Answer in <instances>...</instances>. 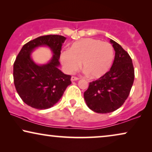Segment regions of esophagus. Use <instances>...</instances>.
Returning <instances> with one entry per match:
<instances>
[{
	"label": "esophagus",
	"mask_w": 152,
	"mask_h": 152,
	"mask_svg": "<svg viewBox=\"0 0 152 152\" xmlns=\"http://www.w3.org/2000/svg\"><path fill=\"white\" fill-rule=\"evenodd\" d=\"M79 78L78 77H71V81L72 82H73V81H77L78 80Z\"/></svg>",
	"instance_id": "1"
}]
</instances>
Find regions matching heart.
Listing matches in <instances>:
<instances>
[{
	"label": "heart",
	"mask_w": 152,
	"mask_h": 152,
	"mask_svg": "<svg viewBox=\"0 0 152 152\" xmlns=\"http://www.w3.org/2000/svg\"><path fill=\"white\" fill-rule=\"evenodd\" d=\"M61 62L68 74L82 68L91 78L104 75L111 68L114 59V50L108 42L99 39H84L72 43L68 50L61 55Z\"/></svg>",
	"instance_id": "heart-1"
}]
</instances>
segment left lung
<instances>
[{"label":"left lung","instance_id":"1","mask_svg":"<svg viewBox=\"0 0 152 152\" xmlns=\"http://www.w3.org/2000/svg\"><path fill=\"white\" fill-rule=\"evenodd\" d=\"M110 43L115 52L111 69L97 80L89 83L84 93L88 107L98 113H111L119 109L129 95L134 80L132 58L115 41L110 39Z\"/></svg>","mask_w":152,"mask_h":152}]
</instances>
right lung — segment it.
<instances>
[{"label":"right lung","instance_id":"1","mask_svg":"<svg viewBox=\"0 0 152 152\" xmlns=\"http://www.w3.org/2000/svg\"><path fill=\"white\" fill-rule=\"evenodd\" d=\"M66 39L55 34L39 37L25 44L16 58L14 86L22 100L30 107L40 110L53 107L71 84V76L59 69L61 46ZM39 47H48L53 53L47 63L37 64L31 56Z\"/></svg>","mask_w":152,"mask_h":152}]
</instances>
